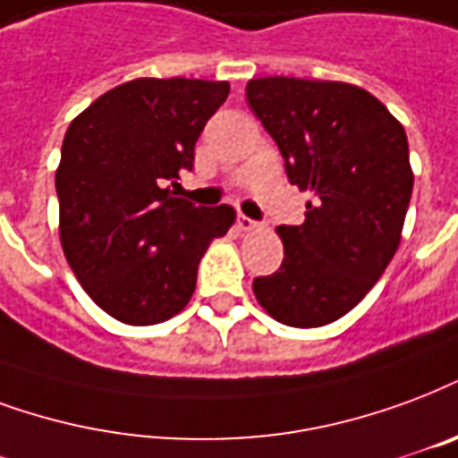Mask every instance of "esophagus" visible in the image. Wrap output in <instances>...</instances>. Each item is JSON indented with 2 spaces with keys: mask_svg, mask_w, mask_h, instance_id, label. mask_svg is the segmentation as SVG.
<instances>
[{
  "mask_svg": "<svg viewBox=\"0 0 458 458\" xmlns=\"http://www.w3.org/2000/svg\"><path fill=\"white\" fill-rule=\"evenodd\" d=\"M238 228L242 230V233H255V230H259L262 225L255 223L252 218H247V216H238Z\"/></svg>",
  "mask_w": 458,
  "mask_h": 458,
  "instance_id": "34e87169",
  "label": "esophagus"
}]
</instances>
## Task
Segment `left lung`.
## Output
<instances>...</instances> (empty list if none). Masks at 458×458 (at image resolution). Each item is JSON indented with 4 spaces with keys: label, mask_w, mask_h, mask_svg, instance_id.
Listing matches in <instances>:
<instances>
[{
    "label": "left lung",
    "mask_w": 458,
    "mask_h": 458,
    "mask_svg": "<svg viewBox=\"0 0 458 458\" xmlns=\"http://www.w3.org/2000/svg\"><path fill=\"white\" fill-rule=\"evenodd\" d=\"M247 104L279 145L306 220L279 225L284 262L257 276V303L289 327H320L367 296L401 245L412 194L401 121L357 84L250 80Z\"/></svg>",
    "instance_id": "obj_1"
}]
</instances>
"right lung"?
I'll list each match as a JSON object with an SVG mask.
<instances>
[{"mask_svg":"<svg viewBox=\"0 0 458 458\" xmlns=\"http://www.w3.org/2000/svg\"><path fill=\"white\" fill-rule=\"evenodd\" d=\"M228 82L140 77L91 101L67 128L55 172L60 245L97 306L125 325L184 310L196 269L235 211L177 199L206 121Z\"/></svg>","mask_w":458,"mask_h":458,"instance_id":"add662e5","label":"right lung"}]
</instances>
